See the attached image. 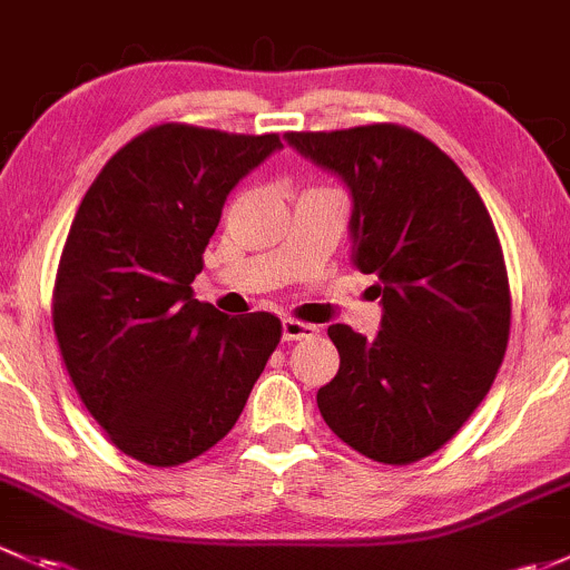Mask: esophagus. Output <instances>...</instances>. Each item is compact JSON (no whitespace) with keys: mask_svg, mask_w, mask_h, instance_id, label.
<instances>
[{"mask_svg":"<svg viewBox=\"0 0 570 570\" xmlns=\"http://www.w3.org/2000/svg\"><path fill=\"white\" fill-rule=\"evenodd\" d=\"M315 334H318V326L304 324V321H293V318L283 321V337L285 340H307V337H315Z\"/></svg>","mask_w":570,"mask_h":570,"instance_id":"obj_1","label":"esophagus"}]
</instances>
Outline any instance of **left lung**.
I'll return each mask as SVG.
<instances>
[{
    "mask_svg": "<svg viewBox=\"0 0 570 570\" xmlns=\"http://www.w3.org/2000/svg\"><path fill=\"white\" fill-rule=\"evenodd\" d=\"M285 142L343 180L354 266L379 277L373 340L328 326L340 371L318 390L321 416L367 459H425L480 406L508 348L494 222L459 164L409 128L293 131Z\"/></svg>",
    "mask_w": 570,
    "mask_h": 570,
    "instance_id": "left-lung-1",
    "label": "left lung"
}]
</instances>
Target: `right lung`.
<instances>
[{
    "mask_svg": "<svg viewBox=\"0 0 570 570\" xmlns=\"http://www.w3.org/2000/svg\"><path fill=\"white\" fill-rule=\"evenodd\" d=\"M277 134L164 122L109 158L81 199L55 283L70 381L111 444L150 466L227 436L283 337L272 313L225 315L191 283L238 180Z\"/></svg>",
    "mask_w": 570,
    "mask_h": 570,
    "instance_id": "add662e5",
    "label": "right lung"
}]
</instances>
